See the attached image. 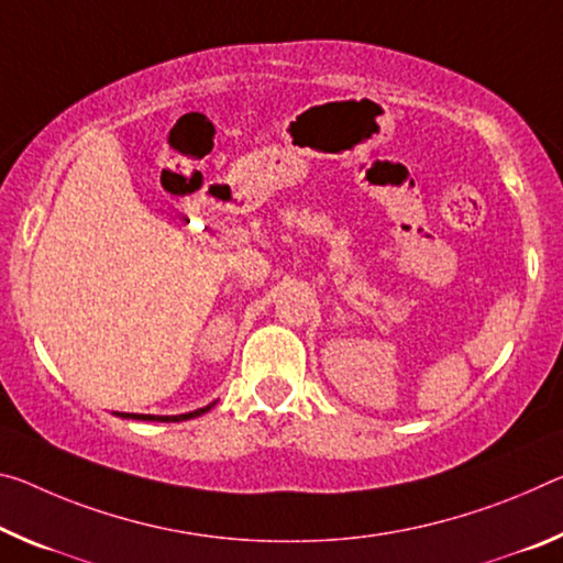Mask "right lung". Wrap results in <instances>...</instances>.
Segmentation results:
<instances>
[{"label":"right lung","mask_w":563,"mask_h":563,"mask_svg":"<svg viewBox=\"0 0 563 563\" xmlns=\"http://www.w3.org/2000/svg\"><path fill=\"white\" fill-rule=\"evenodd\" d=\"M212 408L205 406V408H198V410H190V413H183V416H145V413H118L122 418H135V421H159V423H169V421H190V418H198L202 413H208V410Z\"/></svg>","instance_id":"1"}]
</instances>
